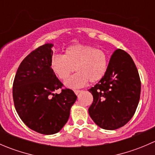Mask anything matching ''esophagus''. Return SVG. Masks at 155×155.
<instances>
[{"label": "esophagus", "instance_id": "obj_1", "mask_svg": "<svg viewBox=\"0 0 155 155\" xmlns=\"http://www.w3.org/2000/svg\"><path fill=\"white\" fill-rule=\"evenodd\" d=\"M80 92H81V91H80V90H74V93L76 94V95L79 94L80 93Z\"/></svg>", "mask_w": 155, "mask_h": 155}]
</instances>
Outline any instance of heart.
Masks as SVG:
<instances>
[{
    "mask_svg": "<svg viewBox=\"0 0 155 155\" xmlns=\"http://www.w3.org/2000/svg\"><path fill=\"white\" fill-rule=\"evenodd\" d=\"M107 54L104 50L85 45H74L65 50L64 55L56 54L51 60V68L56 76L65 81L76 70L75 73L66 82L70 87H79L88 82L94 83L101 80L107 71Z\"/></svg>",
    "mask_w": 155,
    "mask_h": 155,
    "instance_id": "heart-1",
    "label": "heart"
}]
</instances>
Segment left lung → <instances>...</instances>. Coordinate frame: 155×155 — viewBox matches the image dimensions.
<instances>
[{
	"instance_id": "8db88e82",
	"label": "left lung",
	"mask_w": 155,
	"mask_h": 155,
	"mask_svg": "<svg viewBox=\"0 0 155 155\" xmlns=\"http://www.w3.org/2000/svg\"><path fill=\"white\" fill-rule=\"evenodd\" d=\"M93 95L89 115L95 124L105 130L125 125L137 110L141 81L132 58L122 49L111 56L105 76L88 90Z\"/></svg>"
}]
</instances>
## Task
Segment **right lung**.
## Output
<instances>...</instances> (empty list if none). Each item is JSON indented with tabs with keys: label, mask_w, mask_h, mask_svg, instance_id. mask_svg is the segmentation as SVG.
I'll use <instances>...</instances> for the list:
<instances>
[{
	"label": "right lung",
	"mask_w": 155,
	"mask_h": 155,
	"mask_svg": "<svg viewBox=\"0 0 155 155\" xmlns=\"http://www.w3.org/2000/svg\"><path fill=\"white\" fill-rule=\"evenodd\" d=\"M52 44L33 50L21 61L12 85L14 106L30 129L51 135L68 121L72 105L77 99L73 91L64 86L51 68ZM61 89L60 94L54 91Z\"/></svg>",
	"instance_id": "right-lung-1"
}]
</instances>
